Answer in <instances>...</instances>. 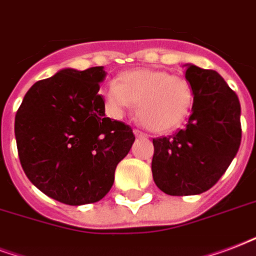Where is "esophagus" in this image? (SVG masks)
<instances>
[{
	"label": "esophagus",
	"mask_w": 256,
	"mask_h": 256,
	"mask_svg": "<svg viewBox=\"0 0 256 256\" xmlns=\"http://www.w3.org/2000/svg\"><path fill=\"white\" fill-rule=\"evenodd\" d=\"M134 134H135L136 138H147V135H146V134H143V132L139 130H134Z\"/></svg>",
	"instance_id": "34e87169"
}]
</instances>
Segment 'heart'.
I'll list each match as a JSON object with an SVG mask.
<instances>
[{
  "instance_id": "b5f03b06",
  "label": "heart",
  "mask_w": 256,
  "mask_h": 256,
  "mask_svg": "<svg viewBox=\"0 0 256 256\" xmlns=\"http://www.w3.org/2000/svg\"><path fill=\"white\" fill-rule=\"evenodd\" d=\"M101 94L112 118H122L136 104L140 121L154 132L180 126L193 105V90L185 78L154 68L124 71Z\"/></svg>"
}]
</instances>
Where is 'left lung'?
Returning a JSON list of instances; mask_svg holds the SVG:
<instances>
[{
  "label": "left lung",
  "instance_id": "8db88e82",
  "mask_svg": "<svg viewBox=\"0 0 256 256\" xmlns=\"http://www.w3.org/2000/svg\"><path fill=\"white\" fill-rule=\"evenodd\" d=\"M193 90L188 124L176 135L154 139L151 170L168 196H194L212 188L238 154L242 140L240 102L222 76L185 64Z\"/></svg>",
  "mask_w": 256,
  "mask_h": 256
}]
</instances>
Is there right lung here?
Returning a JSON list of instances; mask_svg holds the SVG:
<instances>
[{
	"instance_id": "obj_1",
	"label": "right lung",
	"mask_w": 256,
	"mask_h": 256,
	"mask_svg": "<svg viewBox=\"0 0 256 256\" xmlns=\"http://www.w3.org/2000/svg\"><path fill=\"white\" fill-rule=\"evenodd\" d=\"M105 76L102 66L59 70L36 82L16 113L22 170L59 202L78 206L104 198L135 142L130 126L105 117L98 94Z\"/></svg>"
}]
</instances>
